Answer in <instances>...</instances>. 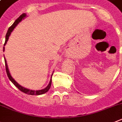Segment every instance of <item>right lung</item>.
<instances>
[{"label": "right lung", "instance_id": "right-lung-1", "mask_svg": "<svg viewBox=\"0 0 122 122\" xmlns=\"http://www.w3.org/2000/svg\"><path fill=\"white\" fill-rule=\"evenodd\" d=\"M26 16V15L25 13H23L21 15H20V16L14 22V23L9 27V29H8V31L7 32V34H6V36H5V43H4V46L6 45V43L7 42L8 40V38H9V36H10L11 34V32L13 31V30L14 29L15 27L18 25L19 23H20L22 20H23L24 18H25ZM3 50H5V47L4 46V48H3ZM4 60H5V70H6V72H7V76H8V79H10V81L12 82L13 84L16 86L20 90L21 92H23V93H26V94H27V95H42V94H44V93H46V92H48L49 90V89L50 88V86H51V79L50 81V83L48 85V86H46L45 88L43 89V90H37V91H35V90H29V89H27V88H25L21 86L20 85H19L18 83H17L16 81L14 80V79H13L12 77L10 75V72H9V71H8V66H7V62H6V60H5V58H4Z\"/></svg>", "mask_w": 122, "mask_h": 122}]
</instances>
